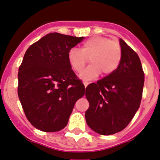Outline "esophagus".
<instances>
[{"label":"esophagus","mask_w":160,"mask_h":160,"mask_svg":"<svg viewBox=\"0 0 160 160\" xmlns=\"http://www.w3.org/2000/svg\"><path fill=\"white\" fill-rule=\"evenodd\" d=\"M88 82H87V81H84V87H87V86H88Z\"/></svg>","instance_id":"esophagus-1"}]
</instances>
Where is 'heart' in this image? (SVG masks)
<instances>
[{"instance_id":"obj_1","label":"heart","mask_w":160,"mask_h":160,"mask_svg":"<svg viewBox=\"0 0 160 160\" xmlns=\"http://www.w3.org/2000/svg\"><path fill=\"white\" fill-rule=\"evenodd\" d=\"M91 64L80 74L84 80H92L101 72L108 76L118 69L122 59V47L117 40L103 36H95L82 44L80 51L72 48L68 53V60L71 68L80 72L88 63Z\"/></svg>"}]
</instances>
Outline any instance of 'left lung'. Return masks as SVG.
I'll list each match as a JSON object with an SVG mask.
<instances>
[{
    "label": "left lung",
    "mask_w": 160,
    "mask_h": 160,
    "mask_svg": "<svg viewBox=\"0 0 160 160\" xmlns=\"http://www.w3.org/2000/svg\"><path fill=\"white\" fill-rule=\"evenodd\" d=\"M122 59L113 73L87 86L88 126L102 135L124 130L138 109L142 97L144 72L139 57L120 39Z\"/></svg>",
    "instance_id": "left-lung-1"
}]
</instances>
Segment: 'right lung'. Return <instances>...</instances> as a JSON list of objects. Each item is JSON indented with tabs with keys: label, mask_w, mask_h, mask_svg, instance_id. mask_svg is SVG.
I'll return each mask as SVG.
<instances>
[{
	"label": "right lung",
	"mask_w": 160,
	"mask_h": 160,
	"mask_svg": "<svg viewBox=\"0 0 160 160\" xmlns=\"http://www.w3.org/2000/svg\"><path fill=\"white\" fill-rule=\"evenodd\" d=\"M84 37L50 33L30 46L18 69V94L26 118L38 130L67 126L84 85L71 68L68 53Z\"/></svg>",
	"instance_id": "obj_1"
}]
</instances>
